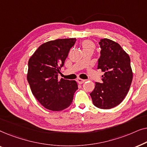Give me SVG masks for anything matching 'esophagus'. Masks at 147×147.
Returning a JSON list of instances; mask_svg holds the SVG:
<instances>
[{"instance_id": "1", "label": "esophagus", "mask_w": 147, "mask_h": 147, "mask_svg": "<svg viewBox=\"0 0 147 147\" xmlns=\"http://www.w3.org/2000/svg\"><path fill=\"white\" fill-rule=\"evenodd\" d=\"M76 81H77V82L79 84H83L84 82H85V80L83 79H81V78H78Z\"/></svg>"}]
</instances>
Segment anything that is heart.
I'll return each mask as SVG.
<instances>
[{
    "label": "heart",
    "mask_w": 147,
    "mask_h": 147,
    "mask_svg": "<svg viewBox=\"0 0 147 147\" xmlns=\"http://www.w3.org/2000/svg\"><path fill=\"white\" fill-rule=\"evenodd\" d=\"M82 45L84 50L88 49H94V47H95V45H94L93 42L92 41H90V40H85V41H84L82 42Z\"/></svg>",
    "instance_id": "heart-1"
}]
</instances>
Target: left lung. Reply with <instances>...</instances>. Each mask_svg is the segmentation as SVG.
<instances>
[{"mask_svg":"<svg viewBox=\"0 0 147 147\" xmlns=\"http://www.w3.org/2000/svg\"><path fill=\"white\" fill-rule=\"evenodd\" d=\"M98 69L104 72L102 83L96 82L90 93L94 105L101 109H110L121 103L129 91L132 80L129 55L119 44L102 39Z\"/></svg>","mask_w":147,"mask_h":147,"instance_id":"obj_1","label":"left lung"}]
</instances>
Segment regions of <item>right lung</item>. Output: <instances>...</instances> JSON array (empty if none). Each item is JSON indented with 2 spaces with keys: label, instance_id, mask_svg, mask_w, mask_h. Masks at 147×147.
Segmentation results:
<instances>
[{
  "label": "right lung",
  "instance_id": "right-lung-1",
  "mask_svg": "<svg viewBox=\"0 0 147 147\" xmlns=\"http://www.w3.org/2000/svg\"><path fill=\"white\" fill-rule=\"evenodd\" d=\"M76 41V38H70L44 43L28 62L27 78L32 93L48 110L61 111L73 101L78 88L77 82L63 78L59 80L58 74Z\"/></svg>",
  "mask_w": 147,
  "mask_h": 147
}]
</instances>
